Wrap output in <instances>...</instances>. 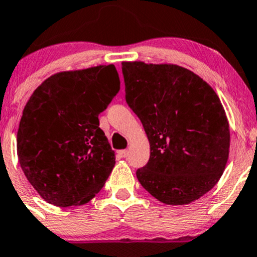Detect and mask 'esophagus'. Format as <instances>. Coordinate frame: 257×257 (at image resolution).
Instances as JSON below:
<instances>
[{
    "mask_svg": "<svg viewBox=\"0 0 257 257\" xmlns=\"http://www.w3.org/2000/svg\"><path fill=\"white\" fill-rule=\"evenodd\" d=\"M118 155H119L120 157H126V156H128V150H120V151H118Z\"/></svg>",
    "mask_w": 257,
    "mask_h": 257,
    "instance_id": "obj_1",
    "label": "esophagus"
}]
</instances>
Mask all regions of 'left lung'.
<instances>
[{
    "label": "left lung",
    "mask_w": 257,
    "mask_h": 257,
    "mask_svg": "<svg viewBox=\"0 0 257 257\" xmlns=\"http://www.w3.org/2000/svg\"><path fill=\"white\" fill-rule=\"evenodd\" d=\"M122 70L126 103L150 142L138 180L163 204L195 201L215 187L229 154V124L218 96L176 64L123 62Z\"/></svg>",
    "instance_id": "1"
}]
</instances>
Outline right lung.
I'll return each instance as SVG.
<instances>
[{"label": "right lung", "mask_w": 257, "mask_h": 257, "mask_svg": "<svg viewBox=\"0 0 257 257\" xmlns=\"http://www.w3.org/2000/svg\"><path fill=\"white\" fill-rule=\"evenodd\" d=\"M119 89L109 64L53 74L29 98L17 151L27 179L49 204H86L105 185L115 157L98 114Z\"/></svg>", "instance_id": "obj_1"}]
</instances>
